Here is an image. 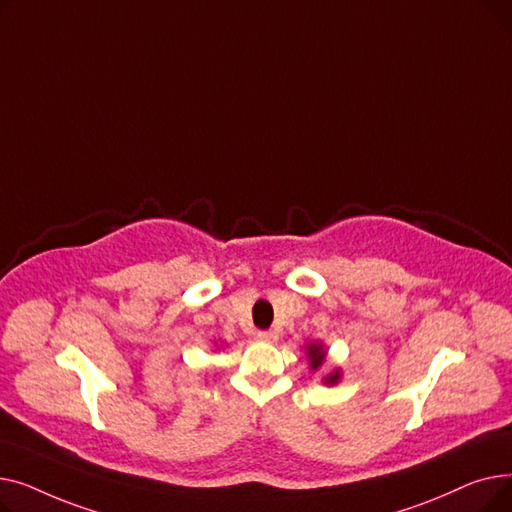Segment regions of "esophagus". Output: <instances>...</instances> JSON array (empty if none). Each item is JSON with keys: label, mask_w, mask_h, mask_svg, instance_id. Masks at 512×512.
I'll return each instance as SVG.
<instances>
[{"label": "esophagus", "mask_w": 512, "mask_h": 512, "mask_svg": "<svg viewBox=\"0 0 512 512\" xmlns=\"http://www.w3.org/2000/svg\"><path fill=\"white\" fill-rule=\"evenodd\" d=\"M257 336H259V340H263V342H276V340H278V332H274V330H263V332H259Z\"/></svg>", "instance_id": "1"}]
</instances>
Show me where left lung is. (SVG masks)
Wrapping results in <instances>:
<instances>
[{
    "label": "left lung",
    "mask_w": 512,
    "mask_h": 512,
    "mask_svg": "<svg viewBox=\"0 0 512 512\" xmlns=\"http://www.w3.org/2000/svg\"><path fill=\"white\" fill-rule=\"evenodd\" d=\"M305 355H307V361H309V369L319 371L321 365L326 363L328 348H326L324 342H309V344H305ZM340 380H342V369L334 367L330 373H326L324 378H321V384L336 386Z\"/></svg>",
    "instance_id": "1"
}]
</instances>
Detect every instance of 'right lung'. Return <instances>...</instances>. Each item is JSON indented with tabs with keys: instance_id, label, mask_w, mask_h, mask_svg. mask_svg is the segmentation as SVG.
Here are the masks:
<instances>
[{
	"instance_id": "obj_1",
	"label": "right lung",
	"mask_w": 512,
	"mask_h": 512,
	"mask_svg": "<svg viewBox=\"0 0 512 512\" xmlns=\"http://www.w3.org/2000/svg\"><path fill=\"white\" fill-rule=\"evenodd\" d=\"M215 346H218V342H215Z\"/></svg>"
}]
</instances>
